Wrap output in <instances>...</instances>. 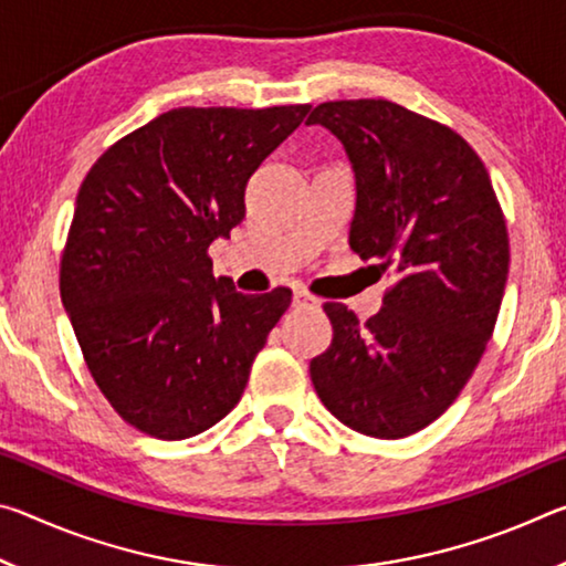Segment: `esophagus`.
I'll return each mask as SVG.
<instances>
[{
    "label": "esophagus",
    "mask_w": 566,
    "mask_h": 566,
    "mask_svg": "<svg viewBox=\"0 0 566 566\" xmlns=\"http://www.w3.org/2000/svg\"><path fill=\"white\" fill-rule=\"evenodd\" d=\"M294 306H312V310H317L319 300L317 296H312L310 292H294Z\"/></svg>",
    "instance_id": "1"
}]
</instances>
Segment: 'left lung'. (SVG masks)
<instances>
[{
	"instance_id": "obj_1",
	"label": "left lung",
	"mask_w": 566,
	"mask_h": 566,
	"mask_svg": "<svg viewBox=\"0 0 566 566\" xmlns=\"http://www.w3.org/2000/svg\"><path fill=\"white\" fill-rule=\"evenodd\" d=\"M357 179L349 247L391 272L381 310L359 324L327 302L329 349L312 385L354 432L401 439L444 415L492 339L510 237L490 175L454 129L387 99L314 107Z\"/></svg>"
}]
</instances>
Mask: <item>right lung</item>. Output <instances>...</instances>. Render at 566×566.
Returning a JSON list of instances; mask_svg holds the SVG:
<instances>
[{
  "mask_svg": "<svg viewBox=\"0 0 566 566\" xmlns=\"http://www.w3.org/2000/svg\"><path fill=\"white\" fill-rule=\"evenodd\" d=\"M310 104L179 107L134 129L84 177L60 292L84 361L139 432L187 439L242 397L292 290L242 294L207 249L244 219V187Z\"/></svg>",
  "mask_w": 566,
  "mask_h": 566,
  "instance_id": "add662e5",
  "label": "right lung"
}]
</instances>
